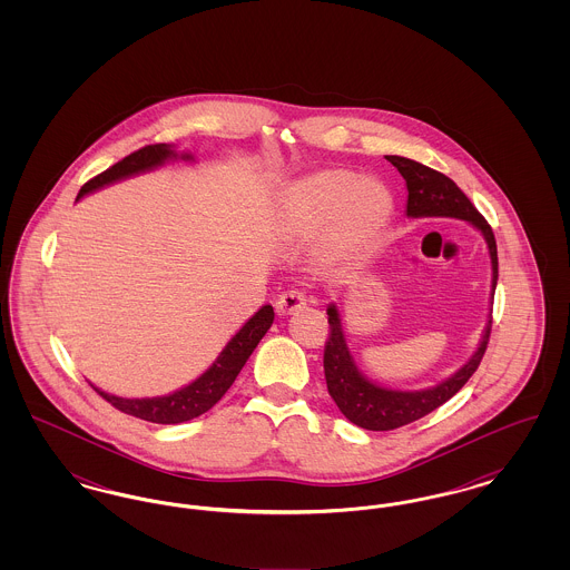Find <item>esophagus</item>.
Segmentation results:
<instances>
[{"label": "esophagus", "mask_w": 570, "mask_h": 570, "mask_svg": "<svg viewBox=\"0 0 570 570\" xmlns=\"http://www.w3.org/2000/svg\"><path fill=\"white\" fill-rule=\"evenodd\" d=\"M303 305H305V297H303V293H298V291H288V293L279 295L277 301H275V312H277V316H288V314H295V312H298Z\"/></svg>", "instance_id": "34e87169"}]
</instances>
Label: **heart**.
<instances>
[{
    "mask_svg": "<svg viewBox=\"0 0 570 570\" xmlns=\"http://www.w3.org/2000/svg\"><path fill=\"white\" fill-rule=\"evenodd\" d=\"M393 203L376 181H361L348 170H323L297 181L284 198V230L295 242L323 234L328 256H348L379 239Z\"/></svg>",
    "mask_w": 570,
    "mask_h": 570,
    "instance_id": "b5f03b06",
    "label": "heart"
}]
</instances>
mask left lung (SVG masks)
<instances>
[{
    "mask_svg": "<svg viewBox=\"0 0 570 570\" xmlns=\"http://www.w3.org/2000/svg\"><path fill=\"white\" fill-rule=\"evenodd\" d=\"M386 160L393 164L400 170V175L406 179L407 216L460 217L483 233L488 242L489 256H491V272H493L491 295H493L498 284V247H495V237L488 219L476 212L470 198L446 175L402 156H386ZM326 314H328V335H326L323 363H325L328 395L351 423L370 432H389V430L404 428L412 421L423 419L425 414L442 406L444 402H449L479 370L483 354L488 351L489 335H491V316H489L488 328L479 351L472 354V358L461 367L460 372H455L451 379L440 382L438 386H432L428 391H393L370 382L356 370L353 354L346 346L337 307L328 305Z\"/></svg>",
    "mask_w": 570,
    "mask_h": 570,
    "instance_id": "8db88e82",
    "label": "left lung"
}]
</instances>
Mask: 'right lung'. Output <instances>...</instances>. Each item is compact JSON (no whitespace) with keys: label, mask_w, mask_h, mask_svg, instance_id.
<instances>
[{"label":"right lung","mask_w":570,"mask_h":570,"mask_svg":"<svg viewBox=\"0 0 570 570\" xmlns=\"http://www.w3.org/2000/svg\"><path fill=\"white\" fill-rule=\"evenodd\" d=\"M168 158H175V151L158 142V145H145L135 154L126 156L124 160L112 164L105 173L96 175L94 179H89L77 198L85 196L87 191L98 190L107 184H112L117 179L130 177L140 170L154 168L158 164L166 163ZM190 158V156H184ZM273 323V307L265 305L261 307L247 323L244 328H239V333L226 344V348L219 353L214 365L200 376L194 380L188 386L164 395V397H151V400H124V397H115L100 389H96L110 406L149 421V423H163V425H175V423H184L200 416L203 412H207L209 407L216 406L217 402L224 397V393L230 389V384L239 376L245 361L249 358V354L254 353V348L258 346V342L263 340V335L269 331Z\"/></svg>","instance_id":"obj_1"}]
</instances>
